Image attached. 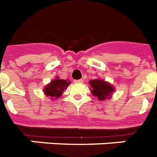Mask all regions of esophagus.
Wrapping results in <instances>:
<instances>
[{
    "mask_svg": "<svg viewBox=\"0 0 157 157\" xmlns=\"http://www.w3.org/2000/svg\"><path fill=\"white\" fill-rule=\"evenodd\" d=\"M75 83H82L83 82V80L82 79H78V80H75Z\"/></svg>",
    "mask_w": 157,
    "mask_h": 157,
    "instance_id": "34e87169",
    "label": "esophagus"
}]
</instances>
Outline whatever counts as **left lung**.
Wrapping results in <instances>:
<instances>
[{
	"label": "left lung",
	"mask_w": 157,
	"mask_h": 157,
	"mask_svg": "<svg viewBox=\"0 0 157 157\" xmlns=\"http://www.w3.org/2000/svg\"><path fill=\"white\" fill-rule=\"evenodd\" d=\"M89 83L92 87L91 92L94 96L99 99V100H104L109 97L112 92L114 91L113 86L105 82L104 80L93 79L91 80Z\"/></svg>",
	"instance_id": "left-lung-1"
}]
</instances>
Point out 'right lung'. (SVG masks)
Returning a JSON list of instances; mask_svg holds the SVG:
<instances>
[{
  "instance_id": "add662e5",
  "label": "right lung",
  "mask_w": 157,
  "mask_h": 157,
  "mask_svg": "<svg viewBox=\"0 0 157 157\" xmlns=\"http://www.w3.org/2000/svg\"><path fill=\"white\" fill-rule=\"evenodd\" d=\"M70 83H71L70 81L67 82V80L60 79L57 78L54 80H52L50 82V84L45 86L44 93L46 94V96H51L52 99L58 98L62 94V91L68 86Z\"/></svg>"
}]
</instances>
